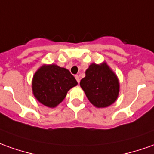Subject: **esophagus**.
I'll use <instances>...</instances> for the list:
<instances>
[{"instance_id":"1","label":"esophagus","mask_w":154,"mask_h":154,"mask_svg":"<svg viewBox=\"0 0 154 154\" xmlns=\"http://www.w3.org/2000/svg\"><path fill=\"white\" fill-rule=\"evenodd\" d=\"M75 79H76V80H77V82H78V83H79V80H80V79H79V75H75Z\"/></svg>"}]
</instances>
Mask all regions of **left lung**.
<instances>
[{
    "instance_id": "left-lung-1",
    "label": "left lung",
    "mask_w": 154,
    "mask_h": 154,
    "mask_svg": "<svg viewBox=\"0 0 154 154\" xmlns=\"http://www.w3.org/2000/svg\"><path fill=\"white\" fill-rule=\"evenodd\" d=\"M79 85L90 102L97 108L108 107L119 95V79L106 62L90 64Z\"/></svg>"
}]
</instances>
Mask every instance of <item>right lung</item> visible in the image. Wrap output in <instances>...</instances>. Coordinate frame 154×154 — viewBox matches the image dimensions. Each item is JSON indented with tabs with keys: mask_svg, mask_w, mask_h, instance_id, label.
Listing matches in <instances>:
<instances>
[{
	"mask_svg": "<svg viewBox=\"0 0 154 154\" xmlns=\"http://www.w3.org/2000/svg\"><path fill=\"white\" fill-rule=\"evenodd\" d=\"M78 85L65 68L57 64H43L35 72L32 91L37 100L47 107L54 108L65 98L68 91Z\"/></svg>",
	"mask_w": 154,
	"mask_h": 154,
	"instance_id": "right-lung-1",
	"label": "right lung"
}]
</instances>
